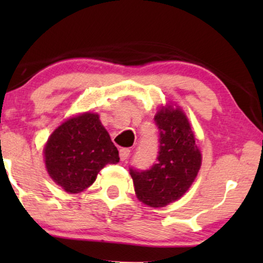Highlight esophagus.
<instances>
[{
    "label": "esophagus",
    "mask_w": 263,
    "mask_h": 263,
    "mask_svg": "<svg viewBox=\"0 0 263 263\" xmlns=\"http://www.w3.org/2000/svg\"><path fill=\"white\" fill-rule=\"evenodd\" d=\"M129 156H130V149L129 148H121L120 149V158L121 160H127Z\"/></svg>",
    "instance_id": "obj_1"
}]
</instances>
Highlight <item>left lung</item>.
Instances as JSON below:
<instances>
[{"label": "left lung", "mask_w": 263, "mask_h": 263, "mask_svg": "<svg viewBox=\"0 0 263 263\" xmlns=\"http://www.w3.org/2000/svg\"><path fill=\"white\" fill-rule=\"evenodd\" d=\"M159 129L157 163L148 170L129 168L138 199L159 208L181 199L193 184L201 166V152L184 112L163 107L154 116Z\"/></svg>", "instance_id": "obj_1"}]
</instances>
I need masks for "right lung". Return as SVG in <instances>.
<instances>
[{
  "instance_id": "obj_1",
  "label": "right lung",
  "mask_w": 263,
  "mask_h": 263,
  "mask_svg": "<svg viewBox=\"0 0 263 263\" xmlns=\"http://www.w3.org/2000/svg\"><path fill=\"white\" fill-rule=\"evenodd\" d=\"M46 170L67 193L87 189L106 164L120 161L118 151L97 114L85 112L63 122L44 147Z\"/></svg>"
}]
</instances>
